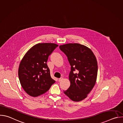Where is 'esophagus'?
I'll return each mask as SVG.
<instances>
[{
    "label": "esophagus",
    "instance_id": "34e87169",
    "mask_svg": "<svg viewBox=\"0 0 123 123\" xmlns=\"http://www.w3.org/2000/svg\"><path fill=\"white\" fill-rule=\"evenodd\" d=\"M63 79V77H61V78H60L58 79V81H59V82H60V81H61Z\"/></svg>",
    "mask_w": 123,
    "mask_h": 123
}]
</instances>
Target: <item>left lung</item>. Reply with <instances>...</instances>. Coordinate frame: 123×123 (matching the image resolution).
<instances>
[{
  "label": "left lung",
  "mask_w": 123,
  "mask_h": 123,
  "mask_svg": "<svg viewBox=\"0 0 123 123\" xmlns=\"http://www.w3.org/2000/svg\"><path fill=\"white\" fill-rule=\"evenodd\" d=\"M71 65L69 80L71 85L64 93L74 101H80L87 97L94 87L97 78L96 58L89 48L78 43L59 46Z\"/></svg>",
  "instance_id": "obj_1"
}]
</instances>
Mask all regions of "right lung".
Returning <instances> with one entry per match:
<instances>
[{"label": "right lung", "instance_id": "add662e5", "mask_svg": "<svg viewBox=\"0 0 123 123\" xmlns=\"http://www.w3.org/2000/svg\"><path fill=\"white\" fill-rule=\"evenodd\" d=\"M57 47L54 43H38L31 48L22 59L18 77L23 89L29 95H42L55 82L51 78L47 62Z\"/></svg>", "mask_w": 123, "mask_h": 123}]
</instances>
